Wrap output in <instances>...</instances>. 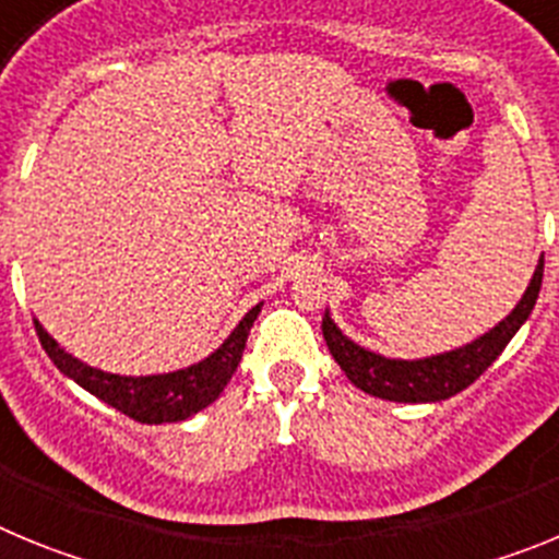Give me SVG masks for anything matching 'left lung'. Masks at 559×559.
<instances>
[{"instance_id": "1", "label": "left lung", "mask_w": 559, "mask_h": 559, "mask_svg": "<svg viewBox=\"0 0 559 559\" xmlns=\"http://www.w3.org/2000/svg\"><path fill=\"white\" fill-rule=\"evenodd\" d=\"M540 283L543 257L537 260V269L526 290H523L521 302L512 308L507 319H501L496 328L478 335L471 344L451 349V353L428 355V358H386V355L360 347V344H355L353 338L341 333L338 324L330 319V310H324L322 333L335 364L344 369V374L353 380L360 392L380 400H392V403H439V400L453 397V394L471 386L473 380L484 374V369L503 353L512 335L523 328V322L535 310Z\"/></svg>"}]
</instances>
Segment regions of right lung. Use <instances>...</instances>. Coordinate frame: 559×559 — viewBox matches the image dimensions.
<instances>
[{"mask_svg": "<svg viewBox=\"0 0 559 559\" xmlns=\"http://www.w3.org/2000/svg\"><path fill=\"white\" fill-rule=\"evenodd\" d=\"M260 308L263 305H254L240 319V324L231 330L229 338L215 353L199 360V364L165 374H140V378L103 372V369L88 367V364L78 360L75 355H69L41 328L38 319H33V324H36L38 341H41V347L47 349L49 358H52V364L67 378L75 380L78 386H83L88 394L100 397L103 403H108L117 412L128 414L136 423L162 426V423H181V419L199 414L201 408H206L210 403L218 400V394L224 392V386L231 380V374H235L237 364L243 358L246 338H249V330L254 324Z\"/></svg>", "mask_w": 559, "mask_h": 559, "instance_id": "add662e5", "label": "right lung"}]
</instances>
